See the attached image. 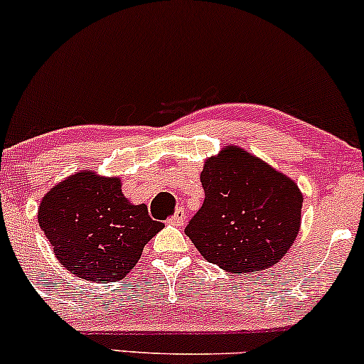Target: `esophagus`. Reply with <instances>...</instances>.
Here are the masks:
<instances>
[{
	"instance_id": "esophagus-1",
	"label": "esophagus",
	"mask_w": 364,
	"mask_h": 364,
	"mask_svg": "<svg viewBox=\"0 0 364 364\" xmlns=\"http://www.w3.org/2000/svg\"><path fill=\"white\" fill-rule=\"evenodd\" d=\"M185 219H186V212L183 210V208H178L176 212H174V215H171L168 219V224L171 225H183L185 224Z\"/></svg>"
}]
</instances>
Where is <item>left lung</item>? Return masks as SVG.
<instances>
[{
	"label": "left lung",
	"instance_id": "left-lung-1",
	"mask_svg": "<svg viewBox=\"0 0 364 364\" xmlns=\"http://www.w3.org/2000/svg\"><path fill=\"white\" fill-rule=\"evenodd\" d=\"M200 181L205 200L185 232L207 262L246 275L282 260L301 228L296 181L232 144L205 159Z\"/></svg>",
	"mask_w": 364,
	"mask_h": 364
}]
</instances>
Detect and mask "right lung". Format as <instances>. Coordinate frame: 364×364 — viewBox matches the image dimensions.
<instances>
[{
  "label": "right lung",
  "mask_w": 364,
  "mask_h": 364,
  "mask_svg": "<svg viewBox=\"0 0 364 364\" xmlns=\"http://www.w3.org/2000/svg\"><path fill=\"white\" fill-rule=\"evenodd\" d=\"M37 220L58 262L77 277L121 281L140 260L144 246L164 228L121 191L118 176L78 171L43 196Z\"/></svg>",
  "instance_id": "add662e5"
}]
</instances>
